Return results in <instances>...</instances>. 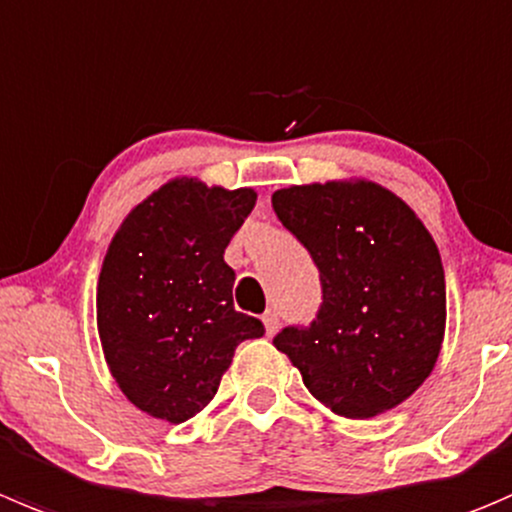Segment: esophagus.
<instances>
[{"label": "esophagus", "instance_id": "34e87169", "mask_svg": "<svg viewBox=\"0 0 512 512\" xmlns=\"http://www.w3.org/2000/svg\"><path fill=\"white\" fill-rule=\"evenodd\" d=\"M262 322H265V335L272 337L277 332V327H280V317H277L275 310H267L265 315H262Z\"/></svg>", "mask_w": 512, "mask_h": 512}]
</instances>
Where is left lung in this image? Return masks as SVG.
I'll return each mask as SVG.
<instances>
[{
    "instance_id": "obj_1",
    "label": "left lung",
    "mask_w": 512,
    "mask_h": 512,
    "mask_svg": "<svg viewBox=\"0 0 512 512\" xmlns=\"http://www.w3.org/2000/svg\"><path fill=\"white\" fill-rule=\"evenodd\" d=\"M272 210L307 247L322 282L310 327H285L275 347L342 418L398 408L433 372L445 337V272L430 232L370 180L285 187Z\"/></svg>"
}]
</instances>
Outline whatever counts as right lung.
<instances>
[{
    "instance_id": "1",
    "label": "right lung",
    "mask_w": 512,
    "mask_h": 512,
    "mask_svg": "<svg viewBox=\"0 0 512 512\" xmlns=\"http://www.w3.org/2000/svg\"><path fill=\"white\" fill-rule=\"evenodd\" d=\"M257 202L250 187L175 177L124 217L97 282V330L124 398L177 425L212 398L242 340L265 335L235 310L225 247Z\"/></svg>"
}]
</instances>
